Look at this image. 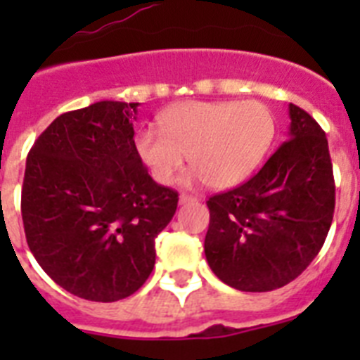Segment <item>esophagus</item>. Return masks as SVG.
<instances>
[{
	"label": "esophagus",
	"mask_w": 360,
	"mask_h": 360,
	"mask_svg": "<svg viewBox=\"0 0 360 360\" xmlns=\"http://www.w3.org/2000/svg\"><path fill=\"white\" fill-rule=\"evenodd\" d=\"M193 202H196L195 196L186 195V193H182V195H180V203H193Z\"/></svg>",
	"instance_id": "esophagus-1"
}]
</instances>
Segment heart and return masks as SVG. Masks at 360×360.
<instances>
[{
  "label": "heart",
  "mask_w": 360,
  "mask_h": 360,
  "mask_svg": "<svg viewBox=\"0 0 360 360\" xmlns=\"http://www.w3.org/2000/svg\"><path fill=\"white\" fill-rule=\"evenodd\" d=\"M136 136V151L162 186L174 180L186 157L207 186L243 182L265 157L276 135L272 111L257 101H189L160 115Z\"/></svg>",
  "instance_id": "heart-1"
}]
</instances>
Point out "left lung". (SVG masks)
<instances>
[{
  "label": "left lung",
  "instance_id": "left-lung-1",
  "mask_svg": "<svg viewBox=\"0 0 360 360\" xmlns=\"http://www.w3.org/2000/svg\"><path fill=\"white\" fill-rule=\"evenodd\" d=\"M290 133L250 180L211 196L205 257L225 285L269 292L294 281L319 254L335 209L328 141L295 104Z\"/></svg>",
  "mask_w": 360,
  "mask_h": 360
}]
</instances>
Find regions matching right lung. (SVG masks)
Masks as SVG:
<instances>
[{
	"label": "right lung",
	"instance_id": "1",
	"mask_svg": "<svg viewBox=\"0 0 360 360\" xmlns=\"http://www.w3.org/2000/svg\"><path fill=\"white\" fill-rule=\"evenodd\" d=\"M139 103L101 101L57 117L27 157L21 216L41 269L77 297L135 294L178 193L148 174L135 146Z\"/></svg>",
	"mask_w": 360,
	"mask_h": 360
}]
</instances>
